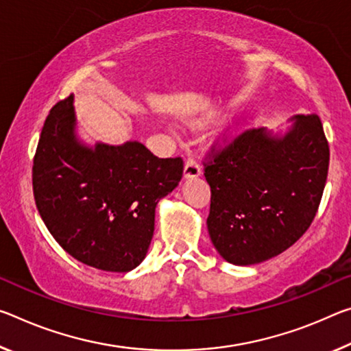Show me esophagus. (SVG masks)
<instances>
[{
  "label": "esophagus",
  "instance_id": "obj_1",
  "mask_svg": "<svg viewBox=\"0 0 351 351\" xmlns=\"http://www.w3.org/2000/svg\"><path fill=\"white\" fill-rule=\"evenodd\" d=\"M202 175V167L193 158H189L184 164V178L186 180H193Z\"/></svg>",
  "mask_w": 351,
  "mask_h": 351
}]
</instances>
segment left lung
<instances>
[{"mask_svg": "<svg viewBox=\"0 0 351 351\" xmlns=\"http://www.w3.org/2000/svg\"><path fill=\"white\" fill-rule=\"evenodd\" d=\"M286 134L247 130L210 148L208 231L234 265L264 263L293 245L313 223L324 193L330 147L319 115H295Z\"/></svg>", "mask_w": 351, "mask_h": 351, "instance_id": "left-lung-1", "label": "left lung"}]
</instances>
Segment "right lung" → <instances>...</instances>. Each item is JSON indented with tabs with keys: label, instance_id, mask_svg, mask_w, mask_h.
Instances as JSON below:
<instances>
[{
	"label": "right lung",
	"instance_id": "obj_1",
	"mask_svg": "<svg viewBox=\"0 0 351 351\" xmlns=\"http://www.w3.org/2000/svg\"><path fill=\"white\" fill-rule=\"evenodd\" d=\"M181 158L159 159L141 142L88 147L76 134L73 95L49 110L32 165L43 223L66 253L106 271L145 259L159 199L182 178Z\"/></svg>",
	"mask_w": 351,
	"mask_h": 351
}]
</instances>
